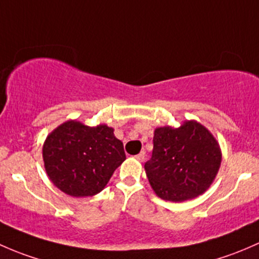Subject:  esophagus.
Masks as SVG:
<instances>
[{
  "label": "esophagus",
  "instance_id": "esophagus-1",
  "mask_svg": "<svg viewBox=\"0 0 259 259\" xmlns=\"http://www.w3.org/2000/svg\"><path fill=\"white\" fill-rule=\"evenodd\" d=\"M145 157H146V152H145V151H142V152H141V153L136 154V156H135V158L137 159V161L142 162L143 159H145Z\"/></svg>",
  "mask_w": 259,
  "mask_h": 259
}]
</instances>
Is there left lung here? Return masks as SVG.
<instances>
[{
  "mask_svg": "<svg viewBox=\"0 0 259 259\" xmlns=\"http://www.w3.org/2000/svg\"><path fill=\"white\" fill-rule=\"evenodd\" d=\"M221 161L220 145L212 133L198 122L187 121L178 128H156L152 157L145 169L159 198L183 202L206 192Z\"/></svg>",
  "mask_w": 259,
  "mask_h": 259,
  "instance_id": "8db88e82",
  "label": "left lung"
}]
</instances>
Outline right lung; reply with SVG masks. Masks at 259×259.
Here are the masks:
<instances>
[{"label":"right lung","instance_id":"add662e5","mask_svg":"<svg viewBox=\"0 0 259 259\" xmlns=\"http://www.w3.org/2000/svg\"><path fill=\"white\" fill-rule=\"evenodd\" d=\"M45 168L53 185L72 197L100 193L126 159L113 128L67 121L47 136L42 148Z\"/></svg>","mask_w":259,"mask_h":259}]
</instances>
